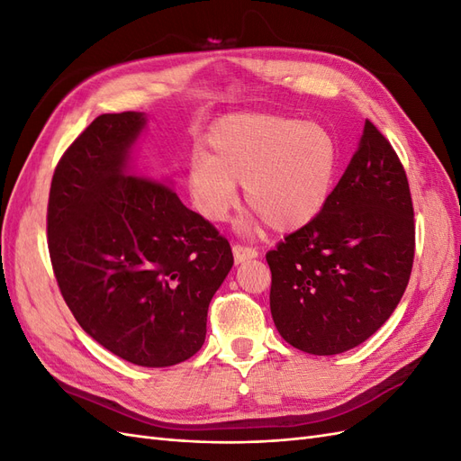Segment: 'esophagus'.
I'll return each instance as SVG.
<instances>
[{
	"label": "esophagus",
	"mask_w": 461,
	"mask_h": 461,
	"mask_svg": "<svg viewBox=\"0 0 461 461\" xmlns=\"http://www.w3.org/2000/svg\"><path fill=\"white\" fill-rule=\"evenodd\" d=\"M232 254H234V261L236 263H242L246 259L258 258V249L256 248H249V246H244V244H234L232 246Z\"/></svg>",
	"instance_id": "1"
}]
</instances>
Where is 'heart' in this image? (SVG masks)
<instances>
[{"mask_svg": "<svg viewBox=\"0 0 461 461\" xmlns=\"http://www.w3.org/2000/svg\"><path fill=\"white\" fill-rule=\"evenodd\" d=\"M209 153L190 156L186 186L194 207L221 221L239 202L276 232L302 229L327 205L339 169V148L317 122L246 113L219 121L207 136Z\"/></svg>", "mask_w": 461, "mask_h": 461, "instance_id": "obj_1", "label": "heart"}]
</instances>
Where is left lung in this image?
<instances>
[{"instance_id": "obj_1", "label": "left lung", "mask_w": 461, "mask_h": 461, "mask_svg": "<svg viewBox=\"0 0 461 461\" xmlns=\"http://www.w3.org/2000/svg\"><path fill=\"white\" fill-rule=\"evenodd\" d=\"M413 254L406 171L394 148L366 121L359 148L323 212L265 256L276 330L315 356L366 342L406 292Z\"/></svg>"}]
</instances>
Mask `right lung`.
Masks as SVG:
<instances>
[{
	"instance_id": "right-lung-1",
	"label": "right lung",
	"mask_w": 461,
	"mask_h": 461,
	"mask_svg": "<svg viewBox=\"0 0 461 461\" xmlns=\"http://www.w3.org/2000/svg\"><path fill=\"white\" fill-rule=\"evenodd\" d=\"M146 117H95L51 178L48 248L63 300L109 352L176 366L205 340L207 308L232 267L225 236L159 180L132 175Z\"/></svg>"
}]
</instances>
